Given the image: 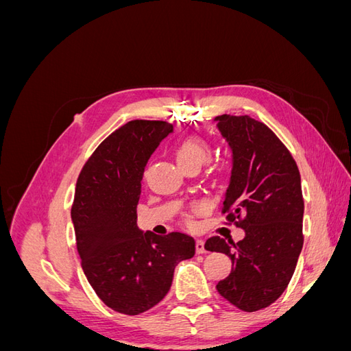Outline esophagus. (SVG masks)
I'll return each mask as SVG.
<instances>
[{
	"mask_svg": "<svg viewBox=\"0 0 351 351\" xmlns=\"http://www.w3.org/2000/svg\"><path fill=\"white\" fill-rule=\"evenodd\" d=\"M196 252H197L199 254H202V253H206V247H205V241H204V240H202V239L196 240Z\"/></svg>",
	"mask_w": 351,
	"mask_h": 351,
	"instance_id": "1",
	"label": "esophagus"
}]
</instances>
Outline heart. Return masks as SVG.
I'll use <instances>...</instances> for the list:
<instances>
[{"mask_svg":"<svg viewBox=\"0 0 351 351\" xmlns=\"http://www.w3.org/2000/svg\"><path fill=\"white\" fill-rule=\"evenodd\" d=\"M210 145L208 141L202 139L199 136L187 137L183 142H180L176 147V161L182 168L197 167L200 168L210 158Z\"/></svg>","mask_w":351,"mask_h":351,"instance_id":"1","label":"heart"}]
</instances>
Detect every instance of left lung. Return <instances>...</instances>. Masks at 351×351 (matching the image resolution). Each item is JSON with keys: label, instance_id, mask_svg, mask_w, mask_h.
<instances>
[{"label": "left lung", "instance_id": "1", "mask_svg": "<svg viewBox=\"0 0 351 351\" xmlns=\"http://www.w3.org/2000/svg\"><path fill=\"white\" fill-rule=\"evenodd\" d=\"M214 121L232 152L221 212L244 230V239L234 243L214 236L205 247L226 253L232 262L231 274L217 284L218 293L240 311L256 312L284 293L300 256L304 212L300 173L268 125L249 115L222 114Z\"/></svg>", "mask_w": 351, "mask_h": 351}]
</instances>
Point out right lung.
Here are the masks:
<instances>
[{"label":"right lung","mask_w":351,"mask_h":351,"mask_svg":"<svg viewBox=\"0 0 351 351\" xmlns=\"http://www.w3.org/2000/svg\"><path fill=\"white\" fill-rule=\"evenodd\" d=\"M171 132L167 121H129L97 147L77 178L71 221L83 272L99 299L124 315L152 309L177 265L195 256L193 237L137 227L145 167Z\"/></svg>","instance_id":"1"}]
</instances>
